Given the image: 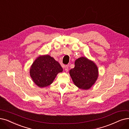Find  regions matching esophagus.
I'll list each match as a JSON object with an SVG mask.
<instances>
[{
  "instance_id": "esophagus-1",
  "label": "esophagus",
  "mask_w": 129,
  "mask_h": 129,
  "mask_svg": "<svg viewBox=\"0 0 129 129\" xmlns=\"http://www.w3.org/2000/svg\"><path fill=\"white\" fill-rule=\"evenodd\" d=\"M64 70H65L67 72V71H68V70H69L68 66V65H65V66H64Z\"/></svg>"
}]
</instances>
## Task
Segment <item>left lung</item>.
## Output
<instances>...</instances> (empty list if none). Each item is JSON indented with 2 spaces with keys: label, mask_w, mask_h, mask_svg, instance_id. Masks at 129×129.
I'll use <instances>...</instances> for the list:
<instances>
[{
  "label": "left lung",
  "mask_w": 129,
  "mask_h": 129,
  "mask_svg": "<svg viewBox=\"0 0 129 129\" xmlns=\"http://www.w3.org/2000/svg\"><path fill=\"white\" fill-rule=\"evenodd\" d=\"M75 64V68L69 71L75 85L81 89H89L94 84L99 76L96 65L86 57L77 59Z\"/></svg>",
  "instance_id": "1"
}]
</instances>
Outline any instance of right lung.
I'll use <instances>...</instances> for the list:
<instances>
[{"mask_svg": "<svg viewBox=\"0 0 129 129\" xmlns=\"http://www.w3.org/2000/svg\"><path fill=\"white\" fill-rule=\"evenodd\" d=\"M63 69L58 62L49 55L40 56L30 67L29 73L34 83L40 87L52 83L56 76Z\"/></svg>", "mask_w": 129, "mask_h": 129, "instance_id": "obj_1", "label": "right lung"}]
</instances>
